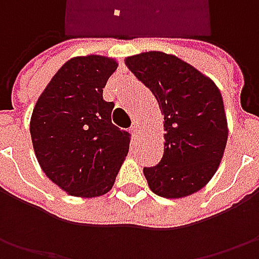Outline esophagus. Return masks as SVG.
<instances>
[{
	"label": "esophagus",
	"mask_w": 259,
	"mask_h": 259,
	"mask_svg": "<svg viewBox=\"0 0 259 259\" xmlns=\"http://www.w3.org/2000/svg\"><path fill=\"white\" fill-rule=\"evenodd\" d=\"M131 133H133L134 137H138V134H140V126L137 124H133V126H131Z\"/></svg>",
	"instance_id": "1"
}]
</instances>
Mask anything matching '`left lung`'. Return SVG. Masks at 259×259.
Returning <instances> with one entry per match:
<instances>
[{
	"label": "left lung",
	"instance_id": "left-lung-1",
	"mask_svg": "<svg viewBox=\"0 0 259 259\" xmlns=\"http://www.w3.org/2000/svg\"><path fill=\"white\" fill-rule=\"evenodd\" d=\"M125 65L153 94L164 115V154L144 167L150 189L167 199L196 193L216 173L228 126L213 82L179 57L161 52L131 56Z\"/></svg>",
	"mask_w": 259,
	"mask_h": 259
}]
</instances>
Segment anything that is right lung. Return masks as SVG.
<instances>
[{"mask_svg":"<svg viewBox=\"0 0 259 259\" xmlns=\"http://www.w3.org/2000/svg\"><path fill=\"white\" fill-rule=\"evenodd\" d=\"M116 66L104 56L70 59L33 109L30 134L38 164L72 196L108 193L128 154L131 134L112 124L114 102L102 96Z\"/></svg>","mask_w":259,"mask_h":259,"instance_id":"add662e5","label":"right lung"}]
</instances>
